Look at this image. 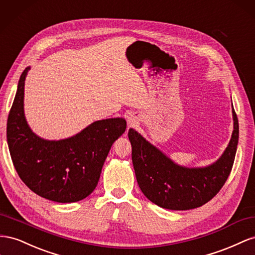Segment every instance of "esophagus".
<instances>
[{
  "mask_svg": "<svg viewBox=\"0 0 255 255\" xmlns=\"http://www.w3.org/2000/svg\"><path fill=\"white\" fill-rule=\"evenodd\" d=\"M135 122H136V119L134 118L133 115H130L129 118H128V123L130 124V125H132V124H135Z\"/></svg>",
  "mask_w": 255,
  "mask_h": 255,
  "instance_id": "esophagus-1",
  "label": "esophagus"
}]
</instances>
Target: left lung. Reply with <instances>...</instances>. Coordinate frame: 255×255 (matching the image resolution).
<instances>
[{
    "instance_id": "8db88e82",
    "label": "left lung",
    "mask_w": 255,
    "mask_h": 255,
    "mask_svg": "<svg viewBox=\"0 0 255 255\" xmlns=\"http://www.w3.org/2000/svg\"><path fill=\"white\" fill-rule=\"evenodd\" d=\"M231 141L222 156L205 168H185L166 157L135 130L129 129L132 163L143 194L154 204L172 210L193 209L204 205L227 181L236 155L239 127L233 109Z\"/></svg>"
}]
</instances>
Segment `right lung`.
Returning a JSON list of instances; mask_svg holds the SVG:
<instances>
[{
  "instance_id": "1",
  "label": "right lung",
  "mask_w": 255,
  "mask_h": 255,
  "mask_svg": "<svg viewBox=\"0 0 255 255\" xmlns=\"http://www.w3.org/2000/svg\"><path fill=\"white\" fill-rule=\"evenodd\" d=\"M20 77L7 120V143L14 169L33 192L57 203L85 199L96 188L114 141L125 132L124 119L97 121L68 139L47 141L28 127L23 110L24 81Z\"/></svg>"
}]
</instances>
